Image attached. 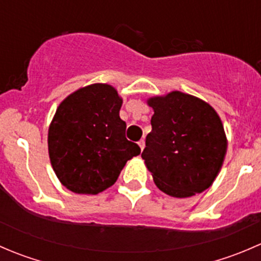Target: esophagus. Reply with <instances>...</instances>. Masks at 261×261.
<instances>
[{
  "label": "esophagus",
  "mask_w": 261,
  "mask_h": 261,
  "mask_svg": "<svg viewBox=\"0 0 261 261\" xmlns=\"http://www.w3.org/2000/svg\"><path fill=\"white\" fill-rule=\"evenodd\" d=\"M139 146H140V149L141 150H144V147H145V141H144V140H140V141H139Z\"/></svg>",
  "instance_id": "obj_1"
}]
</instances>
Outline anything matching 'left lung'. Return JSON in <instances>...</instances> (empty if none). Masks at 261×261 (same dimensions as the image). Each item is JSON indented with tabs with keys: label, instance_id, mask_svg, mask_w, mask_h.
I'll return each instance as SVG.
<instances>
[{
	"label": "left lung",
	"instance_id": "8db88e82",
	"mask_svg": "<svg viewBox=\"0 0 261 261\" xmlns=\"http://www.w3.org/2000/svg\"><path fill=\"white\" fill-rule=\"evenodd\" d=\"M154 111L141 158L158 188L187 198L212 186L221 172L227 138L216 110L180 91L146 99Z\"/></svg>",
	"mask_w": 261,
	"mask_h": 261
}]
</instances>
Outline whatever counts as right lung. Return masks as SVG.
I'll list each match as a JSON object with an SVG mask.
<instances>
[{
	"label": "right lung",
	"instance_id": "right-lung-1",
	"mask_svg": "<svg viewBox=\"0 0 261 261\" xmlns=\"http://www.w3.org/2000/svg\"><path fill=\"white\" fill-rule=\"evenodd\" d=\"M122 98L107 83L82 87L65 97L48 131L51 167L60 183L78 194H98L114 186L127 160L140 154L125 138Z\"/></svg>",
	"mask_w": 261,
	"mask_h": 261
}]
</instances>
